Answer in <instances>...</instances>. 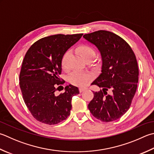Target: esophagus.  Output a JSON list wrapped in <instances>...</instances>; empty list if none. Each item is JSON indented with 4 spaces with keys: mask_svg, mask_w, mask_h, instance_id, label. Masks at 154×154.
<instances>
[{
    "mask_svg": "<svg viewBox=\"0 0 154 154\" xmlns=\"http://www.w3.org/2000/svg\"><path fill=\"white\" fill-rule=\"evenodd\" d=\"M86 89H87V87H80V88L79 89V92H83V91H85V90H86Z\"/></svg>",
    "mask_w": 154,
    "mask_h": 154,
    "instance_id": "esophagus-1",
    "label": "esophagus"
}]
</instances>
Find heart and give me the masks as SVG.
Returning <instances> with one entry per match:
<instances>
[{
  "instance_id": "obj_1",
  "label": "heart",
  "mask_w": 154,
  "mask_h": 154,
  "mask_svg": "<svg viewBox=\"0 0 154 154\" xmlns=\"http://www.w3.org/2000/svg\"><path fill=\"white\" fill-rule=\"evenodd\" d=\"M77 52L79 55L85 59L87 57H94L95 55V51L92 47L86 45H82L77 48ZM68 52L63 55L61 59V67L63 69H66L67 67V59ZM92 78V75L89 73H84L75 71L71 73L69 77V81L71 84L77 86H83L88 83L89 80Z\"/></svg>"
}]
</instances>
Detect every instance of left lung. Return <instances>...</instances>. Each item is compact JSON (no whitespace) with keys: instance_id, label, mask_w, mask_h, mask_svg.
Listing matches in <instances>:
<instances>
[{"instance_id":"left-lung-1","label":"left lung","mask_w":154,"mask_h":154,"mask_svg":"<svg viewBox=\"0 0 154 154\" xmlns=\"http://www.w3.org/2000/svg\"><path fill=\"white\" fill-rule=\"evenodd\" d=\"M101 53V73L91 83L101 88L93 92L88 108L95 118L111 122L127 112L136 92L139 70L133 50L119 36L107 31L83 35ZM112 91L111 95L106 91Z\"/></svg>"}]
</instances>
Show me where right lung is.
Here are the masks:
<instances>
[{"label":"right lung","instance_id":"add662e5","mask_svg":"<svg viewBox=\"0 0 154 154\" xmlns=\"http://www.w3.org/2000/svg\"><path fill=\"white\" fill-rule=\"evenodd\" d=\"M82 36V33L49 36L39 39L27 51L19 85L24 101L37 121L55 125L70 115L72 97L79 94V89L69 85L63 93L55 95V92L57 86L65 83L59 78L62 57Z\"/></svg>","mask_w":154,"mask_h":154}]
</instances>
